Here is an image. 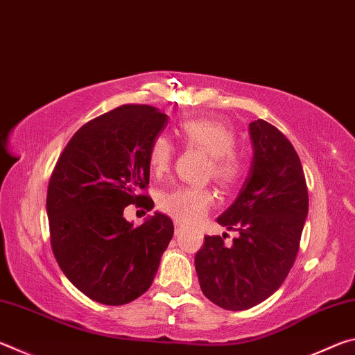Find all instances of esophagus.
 I'll use <instances>...</instances> for the list:
<instances>
[{"mask_svg":"<svg viewBox=\"0 0 355 355\" xmlns=\"http://www.w3.org/2000/svg\"><path fill=\"white\" fill-rule=\"evenodd\" d=\"M183 225L182 224H180V222L178 220H175V233H180V232H183Z\"/></svg>","mask_w":355,"mask_h":355,"instance_id":"esophagus-1","label":"esophagus"}]
</instances>
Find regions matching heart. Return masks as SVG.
Listing matches in <instances>:
<instances>
[{
  "instance_id": "b5f03b06",
  "label": "heart",
  "mask_w": 355,
  "mask_h": 355,
  "mask_svg": "<svg viewBox=\"0 0 355 355\" xmlns=\"http://www.w3.org/2000/svg\"><path fill=\"white\" fill-rule=\"evenodd\" d=\"M178 136L183 144L197 147L209 155V172L224 186H232L241 173V161L233 152L236 136L227 125L209 119H186L178 125ZM173 147L166 136L155 137L148 150V166L155 175H163L171 164ZM214 202L207 188L184 186L164 192L159 208L178 222L192 224L208 213Z\"/></svg>"
}]
</instances>
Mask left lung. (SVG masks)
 Returning a JSON list of instances; mask_svg holds the SVG:
<instances>
[{
  "mask_svg": "<svg viewBox=\"0 0 355 355\" xmlns=\"http://www.w3.org/2000/svg\"><path fill=\"white\" fill-rule=\"evenodd\" d=\"M250 169L218 224L236 230L232 245L205 236L196 254L202 293L225 310L255 307L284 284L296 260L309 213L302 164L291 142L258 119L249 123Z\"/></svg>",
  "mask_w": 355,
  "mask_h": 355,
  "instance_id": "1",
  "label": "left lung"
}]
</instances>
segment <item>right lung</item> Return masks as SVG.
Wrapping results in <instances>:
<instances>
[{
    "mask_svg": "<svg viewBox=\"0 0 355 355\" xmlns=\"http://www.w3.org/2000/svg\"><path fill=\"white\" fill-rule=\"evenodd\" d=\"M169 117L158 107L123 105L76 131L48 184L53 254L71 284L95 302L123 305L146 293L173 235L172 219L156 211L135 227L125 207L153 200L148 150Z\"/></svg>",
    "mask_w": 355,
    "mask_h": 355,
    "instance_id": "add662e5",
    "label": "right lung"
}]
</instances>
